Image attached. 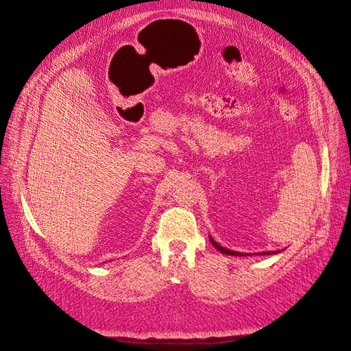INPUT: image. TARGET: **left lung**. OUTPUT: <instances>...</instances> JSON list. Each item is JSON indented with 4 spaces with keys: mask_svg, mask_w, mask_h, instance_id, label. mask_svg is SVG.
<instances>
[{
    "mask_svg": "<svg viewBox=\"0 0 351 351\" xmlns=\"http://www.w3.org/2000/svg\"><path fill=\"white\" fill-rule=\"evenodd\" d=\"M210 239V241H212V245L215 246V247H217L218 250H221V252L222 254H226V255H234V256H245L243 254H240V252H234V250H230V249H226V247H222L221 245H218L217 243V241H215L212 237H209ZM274 254H277V252H263V254H259V255H274Z\"/></svg>",
    "mask_w": 351,
    "mask_h": 351,
    "instance_id": "left-lung-1",
    "label": "left lung"
}]
</instances>
